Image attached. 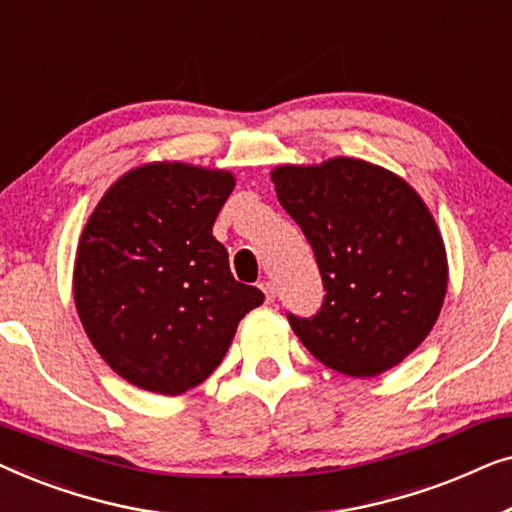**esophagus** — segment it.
Instances as JSON below:
<instances>
[{"label": "esophagus", "instance_id": "1", "mask_svg": "<svg viewBox=\"0 0 512 512\" xmlns=\"http://www.w3.org/2000/svg\"><path fill=\"white\" fill-rule=\"evenodd\" d=\"M258 286H261V291L265 293V300H268V303H272V300H275V284L268 282V279H263V282L258 284Z\"/></svg>", "mask_w": 512, "mask_h": 512}]
</instances>
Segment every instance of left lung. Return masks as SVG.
Here are the masks:
<instances>
[{"label": "left lung", "instance_id": "8db88e82", "mask_svg": "<svg viewBox=\"0 0 512 512\" xmlns=\"http://www.w3.org/2000/svg\"><path fill=\"white\" fill-rule=\"evenodd\" d=\"M277 198L317 258L324 303L289 324L314 359L375 377L422 345L447 291L443 237L408 181L380 165L331 158L272 170Z\"/></svg>", "mask_w": 512, "mask_h": 512}]
</instances>
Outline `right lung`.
<instances>
[{
    "label": "right lung",
    "instance_id": "obj_1",
    "mask_svg": "<svg viewBox=\"0 0 512 512\" xmlns=\"http://www.w3.org/2000/svg\"><path fill=\"white\" fill-rule=\"evenodd\" d=\"M235 188L226 170L151 163L104 193L83 228L74 303L111 370L153 394L177 396L205 382L237 324L263 303L235 282L212 235Z\"/></svg>",
    "mask_w": 512,
    "mask_h": 512
}]
</instances>
